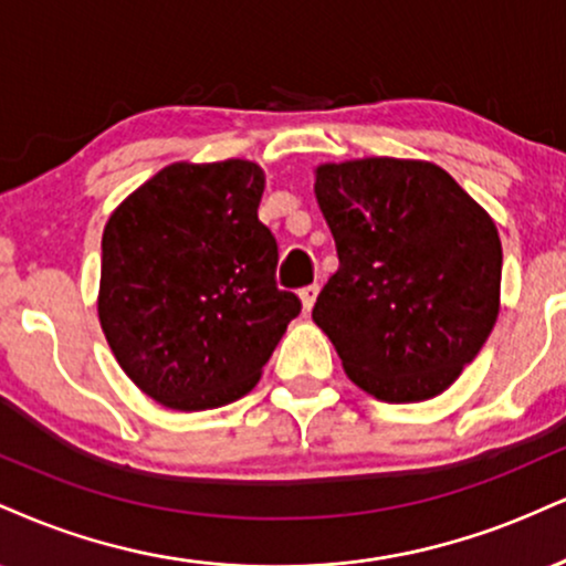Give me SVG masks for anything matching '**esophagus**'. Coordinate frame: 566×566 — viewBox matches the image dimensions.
I'll return each instance as SVG.
<instances>
[{"mask_svg": "<svg viewBox=\"0 0 566 566\" xmlns=\"http://www.w3.org/2000/svg\"><path fill=\"white\" fill-rule=\"evenodd\" d=\"M318 297V284H308V287L301 290V303H303V311L308 313L313 308V303H316Z\"/></svg>", "mask_w": 566, "mask_h": 566, "instance_id": "obj_1", "label": "esophagus"}]
</instances>
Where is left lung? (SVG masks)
Masks as SVG:
<instances>
[{
  "instance_id": "8db88e82",
  "label": "left lung",
  "mask_w": 566,
  "mask_h": 566,
  "mask_svg": "<svg viewBox=\"0 0 566 566\" xmlns=\"http://www.w3.org/2000/svg\"><path fill=\"white\" fill-rule=\"evenodd\" d=\"M313 192L339 258L313 322L345 374L387 403L448 390L499 318L493 218L427 160L324 163Z\"/></svg>"
}]
</instances>
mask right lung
Segmentation results:
<instances>
[{
    "mask_svg": "<svg viewBox=\"0 0 566 566\" xmlns=\"http://www.w3.org/2000/svg\"><path fill=\"white\" fill-rule=\"evenodd\" d=\"M250 160L174 163L113 210L102 234L99 324L142 392L174 411L242 398L301 313L276 287Z\"/></svg>",
    "mask_w": 566,
    "mask_h": 566,
    "instance_id": "obj_1",
    "label": "right lung"
}]
</instances>
